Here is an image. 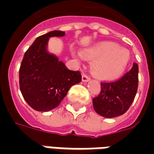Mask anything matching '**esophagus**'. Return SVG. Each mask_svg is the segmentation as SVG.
Returning a JSON list of instances; mask_svg holds the SVG:
<instances>
[{
	"label": "esophagus",
	"instance_id": "obj_1",
	"mask_svg": "<svg viewBox=\"0 0 154 154\" xmlns=\"http://www.w3.org/2000/svg\"><path fill=\"white\" fill-rule=\"evenodd\" d=\"M90 80V78L86 75H82V81L84 82V83H86V82H88Z\"/></svg>",
	"mask_w": 154,
	"mask_h": 154
}]
</instances>
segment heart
I'll use <instances>...</instances> for the list:
<instances>
[{
  "mask_svg": "<svg viewBox=\"0 0 154 154\" xmlns=\"http://www.w3.org/2000/svg\"><path fill=\"white\" fill-rule=\"evenodd\" d=\"M82 57L93 61L91 71L95 77L103 80H112L124 72L130 61V54L126 48H120L114 43H102L86 48L81 52ZM80 60L79 55H75Z\"/></svg>",
  "mask_w": 154,
  "mask_h": 154,
  "instance_id": "b5f03b06",
  "label": "heart"
}]
</instances>
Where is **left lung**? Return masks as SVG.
<instances>
[{"instance_id":"obj_1","label":"left lung","mask_w":154,"mask_h":154,"mask_svg":"<svg viewBox=\"0 0 154 154\" xmlns=\"http://www.w3.org/2000/svg\"><path fill=\"white\" fill-rule=\"evenodd\" d=\"M138 65L134 63L129 72L115 82L100 83V94L92 99L94 110L100 116L111 119L127 112L138 88Z\"/></svg>"}]
</instances>
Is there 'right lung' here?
Returning <instances> with one entry per match:
<instances>
[{
    "label": "right lung",
    "instance_id": "1",
    "mask_svg": "<svg viewBox=\"0 0 154 154\" xmlns=\"http://www.w3.org/2000/svg\"><path fill=\"white\" fill-rule=\"evenodd\" d=\"M64 35V32L53 31L37 37L21 63L20 91L26 103L36 111H50L57 107L70 87L82 80L79 71L69 70L58 57L48 52L49 39Z\"/></svg>",
    "mask_w": 154,
    "mask_h": 154
}]
</instances>
